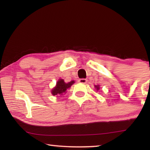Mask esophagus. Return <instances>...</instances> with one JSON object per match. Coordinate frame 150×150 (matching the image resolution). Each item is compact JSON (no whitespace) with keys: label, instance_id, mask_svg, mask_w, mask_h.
<instances>
[{"label":"esophagus","instance_id":"obj_1","mask_svg":"<svg viewBox=\"0 0 150 150\" xmlns=\"http://www.w3.org/2000/svg\"><path fill=\"white\" fill-rule=\"evenodd\" d=\"M79 82L83 84H85L87 83V80L85 79H81L79 80Z\"/></svg>","mask_w":150,"mask_h":150}]
</instances>
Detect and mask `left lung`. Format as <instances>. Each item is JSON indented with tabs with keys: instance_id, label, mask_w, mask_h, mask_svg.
Wrapping results in <instances>:
<instances>
[{
	"instance_id": "8db88e82",
	"label": "left lung",
	"mask_w": 150,
	"mask_h": 150,
	"mask_svg": "<svg viewBox=\"0 0 150 150\" xmlns=\"http://www.w3.org/2000/svg\"><path fill=\"white\" fill-rule=\"evenodd\" d=\"M94 88L97 91H98L100 89V85H94Z\"/></svg>"
}]
</instances>
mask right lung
<instances>
[{"label":"right lung","instance_id":"right-lung-1","mask_svg":"<svg viewBox=\"0 0 150 150\" xmlns=\"http://www.w3.org/2000/svg\"><path fill=\"white\" fill-rule=\"evenodd\" d=\"M75 83V81H71L69 83H66L64 79H59L56 82V86L52 89L51 94L55 96V95H63L66 93V91L68 88L71 86L72 84Z\"/></svg>","mask_w":150,"mask_h":150}]
</instances>
